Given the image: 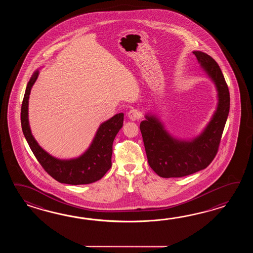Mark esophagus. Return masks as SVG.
I'll list each match as a JSON object with an SVG mask.
<instances>
[{
  "label": "esophagus",
  "instance_id": "34e87169",
  "mask_svg": "<svg viewBox=\"0 0 253 253\" xmlns=\"http://www.w3.org/2000/svg\"><path fill=\"white\" fill-rule=\"evenodd\" d=\"M128 118L131 120H138L141 118V113H140L139 110L137 109H131L128 112Z\"/></svg>",
  "mask_w": 253,
  "mask_h": 253
}]
</instances>
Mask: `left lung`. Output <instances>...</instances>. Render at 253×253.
Listing matches in <instances>:
<instances>
[{
  "label": "left lung",
  "instance_id": "8db88e82",
  "mask_svg": "<svg viewBox=\"0 0 253 253\" xmlns=\"http://www.w3.org/2000/svg\"><path fill=\"white\" fill-rule=\"evenodd\" d=\"M201 66L214 81L218 108L210 123L193 141L172 138L155 117L146 116L140 124L147 161L161 177H183L205 169L219 150L220 139L230 111V92L218 63L208 54L194 51Z\"/></svg>",
  "mask_w": 253,
  "mask_h": 253
}]
</instances>
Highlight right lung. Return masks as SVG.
Returning a JSON list of instances; mask_svg holds the SVG:
<instances>
[{"label":"right lung","instance_id":"right-lung-1","mask_svg":"<svg viewBox=\"0 0 253 253\" xmlns=\"http://www.w3.org/2000/svg\"><path fill=\"white\" fill-rule=\"evenodd\" d=\"M35 71L28 82L21 110V122L23 134L35 157L43 169L56 181L68 184H87L98 181L112 166V145L119 130L123 126L124 114L115 115L112 119L100 125L89 148L79 158L59 160L48 155L38 145L32 134L28 120V102L33 84L38 78Z\"/></svg>","mask_w":253,"mask_h":253}]
</instances>
